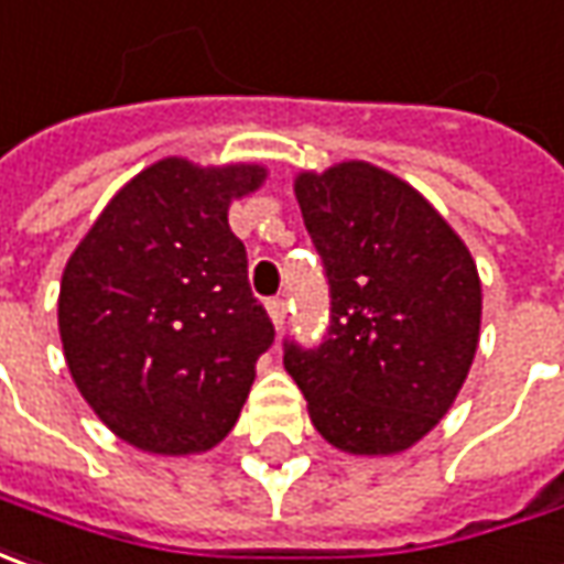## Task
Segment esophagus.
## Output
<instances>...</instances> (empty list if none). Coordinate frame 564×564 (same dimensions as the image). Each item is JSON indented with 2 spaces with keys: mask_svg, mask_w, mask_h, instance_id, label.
<instances>
[{
  "mask_svg": "<svg viewBox=\"0 0 564 564\" xmlns=\"http://www.w3.org/2000/svg\"><path fill=\"white\" fill-rule=\"evenodd\" d=\"M268 315H271V324L281 330L283 324H286V302L283 300H271L268 302Z\"/></svg>",
  "mask_w": 564,
  "mask_h": 564,
  "instance_id": "esophagus-1",
  "label": "esophagus"
}]
</instances>
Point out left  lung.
Segmentation results:
<instances>
[{
    "instance_id": "1",
    "label": "left lung",
    "mask_w": 564,
    "mask_h": 564,
    "mask_svg": "<svg viewBox=\"0 0 564 564\" xmlns=\"http://www.w3.org/2000/svg\"><path fill=\"white\" fill-rule=\"evenodd\" d=\"M296 203L330 283L318 349L286 343L321 437L349 456H397L456 402L480 340V274L415 186L371 162L300 171Z\"/></svg>"
}]
</instances>
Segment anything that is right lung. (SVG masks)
<instances>
[{"label":"right lung","instance_id":"add662e5","mask_svg":"<svg viewBox=\"0 0 564 564\" xmlns=\"http://www.w3.org/2000/svg\"><path fill=\"white\" fill-rule=\"evenodd\" d=\"M264 181V165L159 159L108 199L65 264L58 334L70 378L108 431L143 453H205L240 417L274 327L227 212Z\"/></svg>","mask_w":564,"mask_h":564}]
</instances>
